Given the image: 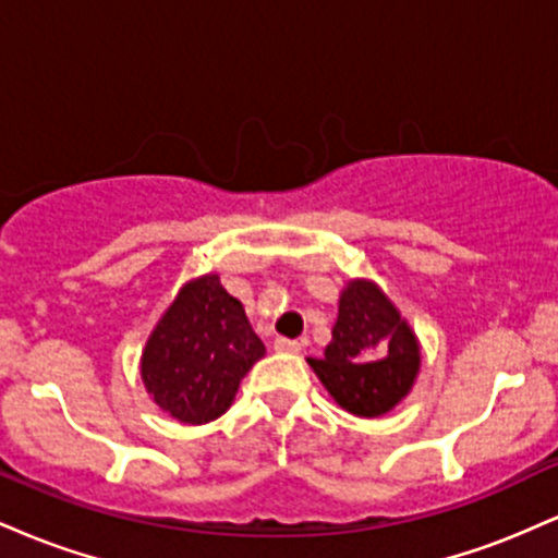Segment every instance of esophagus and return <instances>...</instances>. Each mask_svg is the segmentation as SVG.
I'll return each instance as SVG.
<instances>
[{
  "instance_id": "obj_1",
  "label": "esophagus",
  "mask_w": 558,
  "mask_h": 558,
  "mask_svg": "<svg viewBox=\"0 0 558 558\" xmlns=\"http://www.w3.org/2000/svg\"><path fill=\"white\" fill-rule=\"evenodd\" d=\"M275 351H280V354H299L301 343L293 341V338H275Z\"/></svg>"
}]
</instances>
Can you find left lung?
<instances>
[{
    "mask_svg": "<svg viewBox=\"0 0 558 558\" xmlns=\"http://www.w3.org/2000/svg\"><path fill=\"white\" fill-rule=\"evenodd\" d=\"M306 362L338 407L356 417H380L412 390L420 341L373 280H349L325 354Z\"/></svg>",
    "mask_w": 558,
    "mask_h": 558,
    "instance_id": "left-lung-1",
    "label": "left lung"
}]
</instances>
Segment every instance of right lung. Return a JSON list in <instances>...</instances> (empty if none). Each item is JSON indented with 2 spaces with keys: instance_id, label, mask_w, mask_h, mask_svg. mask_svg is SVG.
<instances>
[{
  "instance_id": "right-lung-1",
  "label": "right lung",
  "mask_w": 558,
  "mask_h": 558,
  "mask_svg": "<svg viewBox=\"0 0 558 558\" xmlns=\"http://www.w3.org/2000/svg\"><path fill=\"white\" fill-rule=\"evenodd\" d=\"M265 356L243 304L220 275L189 280L151 330L141 354V380L155 403L185 425L226 414L243 375Z\"/></svg>"
}]
</instances>
